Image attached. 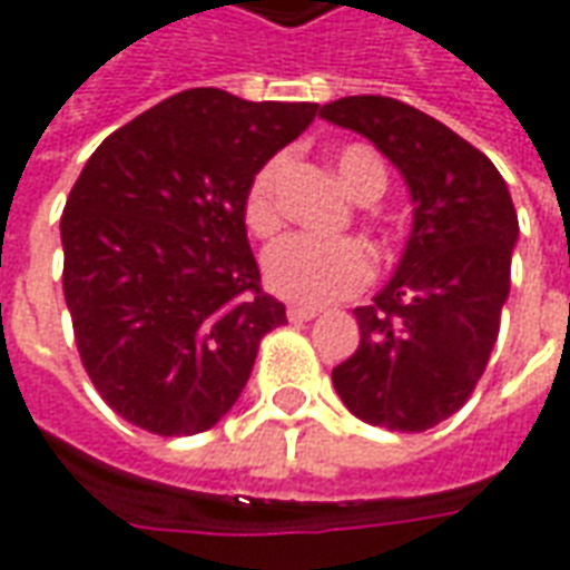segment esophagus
Masks as SVG:
<instances>
[{"label": "esophagus", "instance_id": "esophagus-1", "mask_svg": "<svg viewBox=\"0 0 570 570\" xmlns=\"http://www.w3.org/2000/svg\"><path fill=\"white\" fill-rule=\"evenodd\" d=\"M317 314H321V311L311 308V305H289V308H286V317H289V321H293V323L314 321Z\"/></svg>", "mask_w": 570, "mask_h": 570}]
</instances>
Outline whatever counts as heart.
Here are the masks:
<instances>
[{"mask_svg":"<svg viewBox=\"0 0 570 570\" xmlns=\"http://www.w3.org/2000/svg\"><path fill=\"white\" fill-rule=\"evenodd\" d=\"M284 167V155L268 158L244 191V223L256 237H268L281 228L277 186ZM335 174L357 200H375L387 186L382 161L363 146L335 151ZM262 272L274 296L296 305H330L357 293L370 281L372 259L354 237L286 235L265 249Z\"/></svg>","mask_w":570,"mask_h":570,"instance_id":"heart-1","label":"heart"}]
</instances>
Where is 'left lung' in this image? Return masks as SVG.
<instances>
[{"label": "left lung", "mask_w": 570, "mask_h": 570, "mask_svg": "<svg viewBox=\"0 0 570 570\" xmlns=\"http://www.w3.org/2000/svg\"><path fill=\"white\" fill-rule=\"evenodd\" d=\"M321 118L375 142L415 204L394 277L354 308L360 345L333 384L360 421L421 433L464 406L498 342L519 237L513 198L482 151L415 106L363 94L321 106Z\"/></svg>", "instance_id": "8db88e82"}]
</instances>
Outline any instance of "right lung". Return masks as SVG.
<instances>
[{"label": "right lung", "instance_id": "1", "mask_svg": "<svg viewBox=\"0 0 570 570\" xmlns=\"http://www.w3.org/2000/svg\"><path fill=\"white\" fill-rule=\"evenodd\" d=\"M317 104L174 94L109 134L60 216L63 296L85 372L158 436L210 430L286 308L262 289L244 191Z\"/></svg>", "mask_w": 570, "mask_h": 570}]
</instances>
